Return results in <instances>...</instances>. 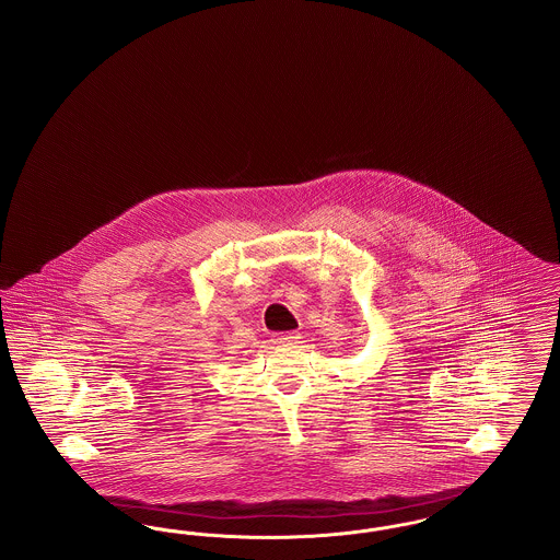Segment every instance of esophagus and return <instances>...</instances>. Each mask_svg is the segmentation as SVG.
Instances as JSON below:
<instances>
[{
	"instance_id": "obj_1",
	"label": "esophagus",
	"mask_w": 560,
	"mask_h": 560,
	"mask_svg": "<svg viewBox=\"0 0 560 560\" xmlns=\"http://www.w3.org/2000/svg\"><path fill=\"white\" fill-rule=\"evenodd\" d=\"M298 340H300V334H298V331L272 334V342H275V345H281V347H292V345H298Z\"/></svg>"
}]
</instances>
